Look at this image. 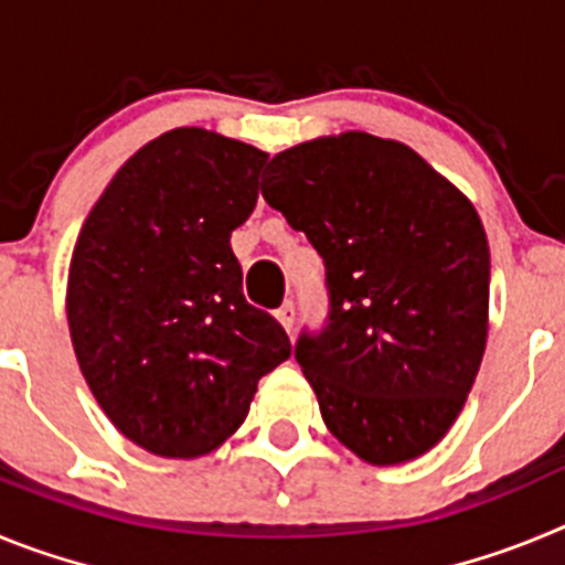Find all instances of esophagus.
<instances>
[{"label":"esophagus","mask_w":565,"mask_h":565,"mask_svg":"<svg viewBox=\"0 0 565 565\" xmlns=\"http://www.w3.org/2000/svg\"><path fill=\"white\" fill-rule=\"evenodd\" d=\"M277 322L282 328H286L288 333L294 331V322H297V308H294V302H286V306L279 308V311H277Z\"/></svg>","instance_id":"1"}]
</instances>
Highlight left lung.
<instances>
[{"label":"left lung","mask_w":565,"mask_h":565,"mask_svg":"<svg viewBox=\"0 0 565 565\" xmlns=\"http://www.w3.org/2000/svg\"><path fill=\"white\" fill-rule=\"evenodd\" d=\"M259 189L326 259L328 328L294 351L326 427L373 467L430 452L487 348L489 243L472 201L416 149L359 129L277 152Z\"/></svg>","instance_id":"obj_1"}]
</instances>
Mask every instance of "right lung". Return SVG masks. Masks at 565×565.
Returning <instances> with one entry per match:
<instances>
[{
	"label": "right lung",
	"instance_id": "right-lung-1",
	"mask_svg": "<svg viewBox=\"0 0 565 565\" xmlns=\"http://www.w3.org/2000/svg\"><path fill=\"white\" fill-rule=\"evenodd\" d=\"M266 158L214 129H169L113 174L78 232L73 351L104 416L152 456L217 450L291 356L277 319L243 297L232 252Z\"/></svg>",
	"mask_w": 565,
	"mask_h": 565
}]
</instances>
